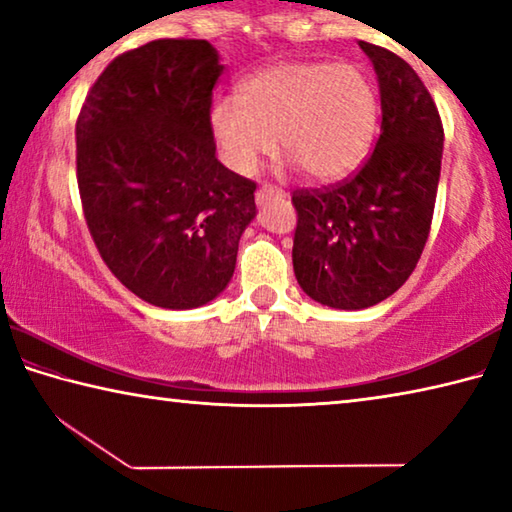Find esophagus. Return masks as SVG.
Here are the masks:
<instances>
[{
  "label": "esophagus",
  "mask_w": 512,
  "mask_h": 512,
  "mask_svg": "<svg viewBox=\"0 0 512 512\" xmlns=\"http://www.w3.org/2000/svg\"><path fill=\"white\" fill-rule=\"evenodd\" d=\"M282 196H284L282 189H277V187H273V185H262V187L257 189V194H255L259 205L273 201V198H282Z\"/></svg>",
  "instance_id": "obj_1"
}]
</instances>
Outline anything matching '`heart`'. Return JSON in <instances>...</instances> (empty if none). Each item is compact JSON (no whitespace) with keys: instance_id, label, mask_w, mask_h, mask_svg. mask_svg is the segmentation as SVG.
<instances>
[{"instance_id":"heart-1","label":"heart","mask_w":512,"mask_h":512,"mask_svg":"<svg viewBox=\"0 0 512 512\" xmlns=\"http://www.w3.org/2000/svg\"><path fill=\"white\" fill-rule=\"evenodd\" d=\"M379 97L348 63H284L239 85V99H216L210 128L228 167L250 176L280 146L311 180H336L363 160L377 128Z\"/></svg>"}]
</instances>
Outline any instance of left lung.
<instances>
[{"mask_svg":"<svg viewBox=\"0 0 512 512\" xmlns=\"http://www.w3.org/2000/svg\"><path fill=\"white\" fill-rule=\"evenodd\" d=\"M379 81L375 151L341 183L296 189V280L320 305L366 309L402 287L429 239L443 160V121L415 69L359 42Z\"/></svg>","mask_w":512,"mask_h":512,"instance_id":"1","label":"left lung"}]
</instances>
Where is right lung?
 I'll list each match as a JSON object with an SVG mask.
<instances>
[{
  "mask_svg": "<svg viewBox=\"0 0 512 512\" xmlns=\"http://www.w3.org/2000/svg\"><path fill=\"white\" fill-rule=\"evenodd\" d=\"M207 40L164 38L103 69L76 119V180L112 275L149 305L194 309L228 287L257 185L216 160Z\"/></svg>",
  "mask_w": 512,
  "mask_h": 512,
  "instance_id": "obj_1",
  "label": "right lung"
}]
</instances>
